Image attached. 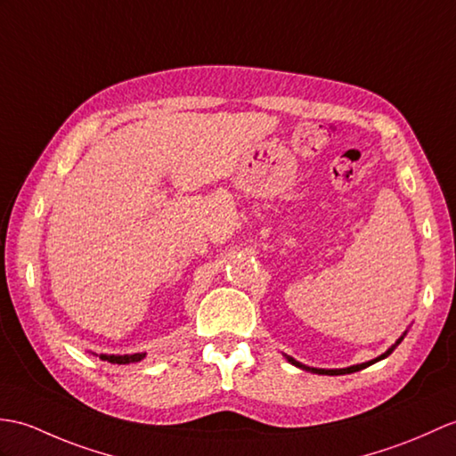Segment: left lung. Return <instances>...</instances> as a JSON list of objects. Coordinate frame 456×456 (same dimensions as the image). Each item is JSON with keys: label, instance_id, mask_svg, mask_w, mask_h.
Listing matches in <instances>:
<instances>
[{"label": "left lung", "instance_id": "left-lung-1", "mask_svg": "<svg viewBox=\"0 0 456 456\" xmlns=\"http://www.w3.org/2000/svg\"><path fill=\"white\" fill-rule=\"evenodd\" d=\"M404 336L406 334H402L398 340H396V344L393 346V347H388L387 352L383 354V355H379L377 359H371V362H367V363H359V365H352V367H346V369H316V367H309V365H303V363H299V362H295L293 357H289V355H285L288 357V362L291 363V365H295V367H299V369H303V371H311V373H319V375H347V373H355V371H362V369H365V367H369V365H373V363H377V362H380V359H385V357H388L390 354L395 352V347L404 340Z\"/></svg>", "mask_w": 456, "mask_h": 456}]
</instances>
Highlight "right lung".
Listing matches in <instances>:
<instances>
[{"instance_id": "obj_1", "label": "right lung", "mask_w": 456, "mask_h": 456, "mask_svg": "<svg viewBox=\"0 0 456 456\" xmlns=\"http://www.w3.org/2000/svg\"><path fill=\"white\" fill-rule=\"evenodd\" d=\"M99 357L102 359V362L126 365V363H137V362H142V359L145 357V354H132V355H107V354H101Z\"/></svg>"}]
</instances>
